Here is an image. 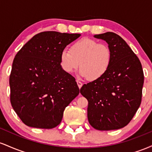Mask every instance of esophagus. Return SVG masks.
Masks as SVG:
<instances>
[{"label": "esophagus", "mask_w": 152, "mask_h": 152, "mask_svg": "<svg viewBox=\"0 0 152 152\" xmlns=\"http://www.w3.org/2000/svg\"><path fill=\"white\" fill-rule=\"evenodd\" d=\"M76 82H77V84H78V88H81V86H82V85H83V83H82L80 81H78V80H77V81H76Z\"/></svg>", "instance_id": "obj_1"}]
</instances>
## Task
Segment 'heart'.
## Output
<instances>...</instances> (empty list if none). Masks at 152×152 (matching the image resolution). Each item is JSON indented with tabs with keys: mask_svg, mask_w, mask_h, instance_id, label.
Instances as JSON below:
<instances>
[{
	"mask_svg": "<svg viewBox=\"0 0 152 152\" xmlns=\"http://www.w3.org/2000/svg\"><path fill=\"white\" fill-rule=\"evenodd\" d=\"M112 60L110 47L89 38H83L65 48L60 55L61 66L67 74L74 72L80 66L79 74L88 79L101 78L109 70Z\"/></svg>",
	"mask_w": 152,
	"mask_h": 152,
	"instance_id": "obj_1",
	"label": "heart"
}]
</instances>
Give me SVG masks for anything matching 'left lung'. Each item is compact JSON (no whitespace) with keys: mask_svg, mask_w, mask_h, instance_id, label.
Masks as SVG:
<instances>
[{"mask_svg":"<svg viewBox=\"0 0 152 152\" xmlns=\"http://www.w3.org/2000/svg\"><path fill=\"white\" fill-rule=\"evenodd\" d=\"M108 43L112 53L109 70L103 77L83 84L80 93L88 100V120L101 131L126 126L142 102L144 72L140 61L117 34L95 35Z\"/></svg>","mask_w":152,"mask_h":152,"instance_id":"1","label":"left lung"}]
</instances>
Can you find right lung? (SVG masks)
Masks as SVG:
<instances>
[{
    "label": "right lung",
    "instance_id": "add662e5",
    "mask_svg": "<svg viewBox=\"0 0 152 152\" xmlns=\"http://www.w3.org/2000/svg\"><path fill=\"white\" fill-rule=\"evenodd\" d=\"M79 34L39 33L15 55L10 75V103L27 126L53 129L79 94L76 80L61 66V53Z\"/></svg>",
    "mask_w": 152,
    "mask_h": 152
}]
</instances>
